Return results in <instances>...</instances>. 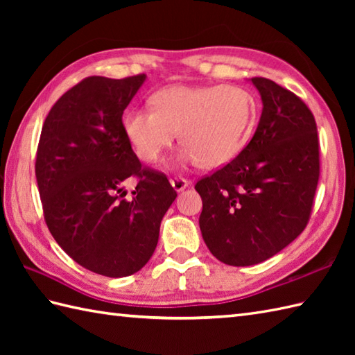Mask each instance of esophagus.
Instances as JSON below:
<instances>
[{"mask_svg":"<svg viewBox=\"0 0 355 355\" xmlns=\"http://www.w3.org/2000/svg\"><path fill=\"white\" fill-rule=\"evenodd\" d=\"M171 184H172V187H173V189H175L177 192H182V191L186 189L187 186L191 184V182H189V180L183 178V177H175V178L171 180Z\"/></svg>","mask_w":355,"mask_h":355,"instance_id":"34e87169","label":"esophagus"}]
</instances>
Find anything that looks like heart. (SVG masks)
I'll return each mask as SVG.
<instances>
[{
    "label": "heart",
    "instance_id": "obj_1",
    "mask_svg": "<svg viewBox=\"0 0 355 355\" xmlns=\"http://www.w3.org/2000/svg\"><path fill=\"white\" fill-rule=\"evenodd\" d=\"M150 102L153 108L131 110L123 119L135 154L149 164L160 160L180 132V163L223 168L245 149L259 114L253 93L235 85H173Z\"/></svg>",
    "mask_w": 355,
    "mask_h": 355
}]
</instances>
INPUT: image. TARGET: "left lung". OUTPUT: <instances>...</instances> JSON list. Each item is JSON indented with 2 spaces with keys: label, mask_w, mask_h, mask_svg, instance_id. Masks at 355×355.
Segmentation results:
<instances>
[{
  "label": "left lung",
  "mask_w": 355,
  "mask_h": 355,
  "mask_svg": "<svg viewBox=\"0 0 355 355\" xmlns=\"http://www.w3.org/2000/svg\"><path fill=\"white\" fill-rule=\"evenodd\" d=\"M252 82L263 105L252 140L232 163L195 184L202 239L216 259L233 267L266 261L304 232L320 175L311 110L273 80Z\"/></svg>",
  "instance_id": "obj_1"
}]
</instances>
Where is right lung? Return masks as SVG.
<instances>
[{
    "label": "right lung",
    "instance_id": "add662e5",
    "mask_svg": "<svg viewBox=\"0 0 355 355\" xmlns=\"http://www.w3.org/2000/svg\"><path fill=\"white\" fill-rule=\"evenodd\" d=\"M145 74L89 76L59 97L42 125L35 173L44 220L79 266L108 277L139 271L153 256L177 192L141 166L122 116ZM138 178L125 198L128 178Z\"/></svg>",
    "mask_w": 355,
    "mask_h": 355
}]
</instances>
